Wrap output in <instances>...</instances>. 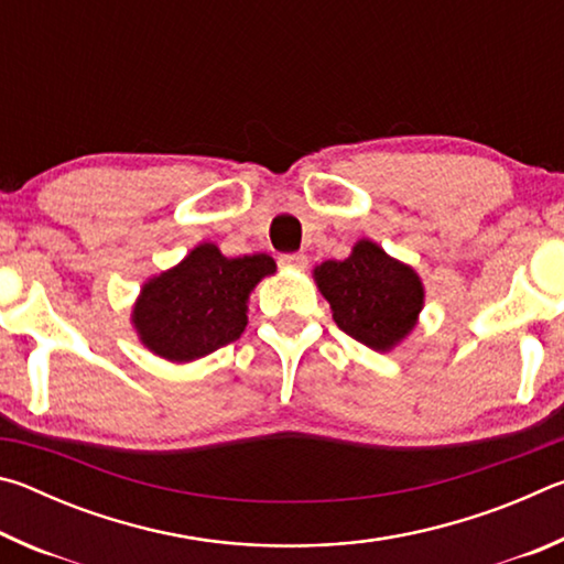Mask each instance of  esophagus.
<instances>
[{
  "instance_id": "obj_1",
  "label": "esophagus",
  "mask_w": 564,
  "mask_h": 564,
  "mask_svg": "<svg viewBox=\"0 0 564 564\" xmlns=\"http://www.w3.org/2000/svg\"><path fill=\"white\" fill-rule=\"evenodd\" d=\"M279 263L283 265V269L303 271L305 265H308V259H305L303 253H283V256H279Z\"/></svg>"
}]
</instances>
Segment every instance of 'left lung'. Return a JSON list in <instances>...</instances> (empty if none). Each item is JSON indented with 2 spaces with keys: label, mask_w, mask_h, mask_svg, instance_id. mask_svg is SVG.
<instances>
[{
  "label": "left lung",
  "mask_w": 564,
  "mask_h": 564,
  "mask_svg": "<svg viewBox=\"0 0 564 564\" xmlns=\"http://www.w3.org/2000/svg\"><path fill=\"white\" fill-rule=\"evenodd\" d=\"M316 281L338 328L373 350H390L403 340L423 308V283L415 271L373 241H358L346 261L321 263Z\"/></svg>",
  "instance_id": "8db88e82"
}]
</instances>
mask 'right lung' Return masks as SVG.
Here are the masks:
<instances>
[{"label": "right lung", "instance_id": "1", "mask_svg": "<svg viewBox=\"0 0 564 564\" xmlns=\"http://www.w3.org/2000/svg\"><path fill=\"white\" fill-rule=\"evenodd\" d=\"M273 271L275 263L265 253L226 259L214 243H202L176 269L144 285L133 326L161 358H204L241 336L248 293Z\"/></svg>", "mask_w": 564, "mask_h": 564}]
</instances>
